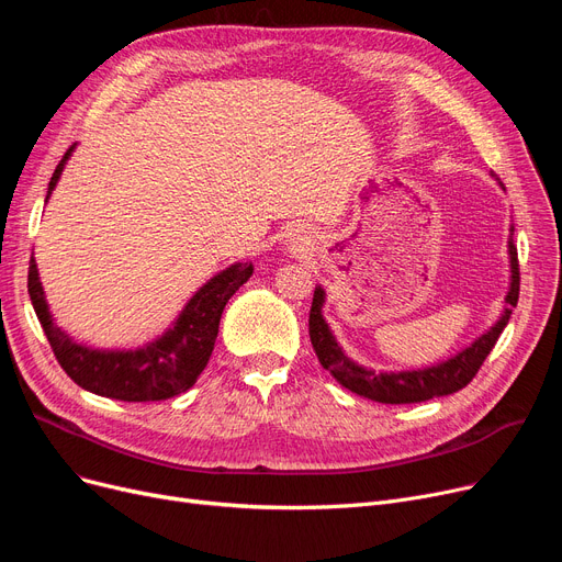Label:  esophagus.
Segmentation results:
<instances>
[{
  "mask_svg": "<svg viewBox=\"0 0 562 562\" xmlns=\"http://www.w3.org/2000/svg\"><path fill=\"white\" fill-rule=\"evenodd\" d=\"M306 245H308V235L302 228H292L283 237V249L288 254H300V251H304Z\"/></svg>",
  "mask_w": 562,
  "mask_h": 562,
  "instance_id": "obj_1",
  "label": "esophagus"
}]
</instances>
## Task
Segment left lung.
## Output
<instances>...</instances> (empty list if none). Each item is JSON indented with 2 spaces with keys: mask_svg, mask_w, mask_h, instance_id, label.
I'll use <instances>...</instances> for the list:
<instances>
[{
  "mask_svg": "<svg viewBox=\"0 0 562 562\" xmlns=\"http://www.w3.org/2000/svg\"><path fill=\"white\" fill-rule=\"evenodd\" d=\"M513 235H515V226H510V237H507L510 285H507V292H505V308L501 311L498 319L485 334H480L471 345L462 347L458 355H452L439 363L412 368V370H372L368 366H361L355 359L347 357V352L336 340L323 313L327 292L323 285H315L311 315H308V334H311L313 350L319 363H323V368H327L331 372V378L347 391L384 405L423 403V400H430L435 395H450L464 389L473 380L477 368L483 366L487 355L492 352V347L496 345L505 325L510 323L513 308L517 306V300H519V262H517V247H515Z\"/></svg>",
  "mask_w": 562,
  "mask_h": 562,
  "instance_id": "1",
  "label": "left lung"
}]
</instances>
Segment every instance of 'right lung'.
<instances>
[{"label":"right lung","instance_id":"obj_1","mask_svg":"<svg viewBox=\"0 0 562 562\" xmlns=\"http://www.w3.org/2000/svg\"><path fill=\"white\" fill-rule=\"evenodd\" d=\"M75 146L77 144L68 148L52 173L45 203L55 192ZM251 274V262L228 265L226 270L207 279L194 292L162 336L135 347V350H102V347L77 342L70 334L57 327L45 300L34 256L26 288H30L34 311L57 361L77 386L102 397L123 400V403H155V400L180 395L196 384L212 350H215L224 306Z\"/></svg>","mask_w":562,"mask_h":562}]
</instances>
